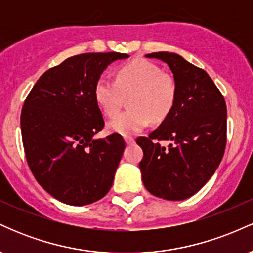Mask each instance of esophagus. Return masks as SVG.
<instances>
[{
	"label": "esophagus",
	"mask_w": 253,
	"mask_h": 253,
	"mask_svg": "<svg viewBox=\"0 0 253 253\" xmlns=\"http://www.w3.org/2000/svg\"><path fill=\"white\" fill-rule=\"evenodd\" d=\"M125 141H126L127 145H130L134 143V138H132V136H127V138H125Z\"/></svg>",
	"instance_id": "obj_1"
}]
</instances>
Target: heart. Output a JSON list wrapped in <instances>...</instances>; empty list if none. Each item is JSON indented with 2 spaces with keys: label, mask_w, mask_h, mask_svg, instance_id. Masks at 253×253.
<instances>
[{
  "label": "heart",
  "mask_w": 253,
  "mask_h": 253,
  "mask_svg": "<svg viewBox=\"0 0 253 253\" xmlns=\"http://www.w3.org/2000/svg\"><path fill=\"white\" fill-rule=\"evenodd\" d=\"M128 96L129 110L108 124L109 130L123 136L141 132L151 119L162 123L169 117L178 97V83L172 72L146 60L125 64L115 71L114 81L101 77L95 83V101L107 117H114Z\"/></svg>",
  "instance_id": "b5f03b06"
}]
</instances>
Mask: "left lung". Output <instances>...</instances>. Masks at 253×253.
Wrapping results in <instances>:
<instances>
[{
    "mask_svg": "<svg viewBox=\"0 0 253 253\" xmlns=\"http://www.w3.org/2000/svg\"><path fill=\"white\" fill-rule=\"evenodd\" d=\"M146 57L169 65L178 83V97L158 128L136 139L144 151L139 163L141 178L152 195L181 201L201 189L219 167L227 140V108L203 69L170 52ZM163 140L173 144L164 148Z\"/></svg>",
    "mask_w": 253,
    "mask_h": 253,
    "instance_id": "8db88e82",
    "label": "left lung"
}]
</instances>
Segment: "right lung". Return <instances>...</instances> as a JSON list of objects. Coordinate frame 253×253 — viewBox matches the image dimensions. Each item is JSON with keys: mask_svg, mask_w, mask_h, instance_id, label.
Listing matches in <instances>:
<instances>
[{"mask_svg": "<svg viewBox=\"0 0 253 253\" xmlns=\"http://www.w3.org/2000/svg\"><path fill=\"white\" fill-rule=\"evenodd\" d=\"M126 53H82L43 72L26 97L21 135L28 167L54 199L71 206L108 193L125 150L118 133L94 139L104 120L94 97L104 69Z\"/></svg>", "mask_w": 253, "mask_h": 253, "instance_id": "right-lung-1", "label": "right lung"}]
</instances>
